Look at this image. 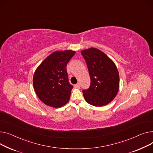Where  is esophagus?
<instances>
[{"mask_svg": "<svg viewBox=\"0 0 153 153\" xmlns=\"http://www.w3.org/2000/svg\"><path fill=\"white\" fill-rule=\"evenodd\" d=\"M75 86L76 88H79L80 87V84H79V83H77V84H76V85H75Z\"/></svg>", "mask_w": 153, "mask_h": 153, "instance_id": "1", "label": "esophagus"}]
</instances>
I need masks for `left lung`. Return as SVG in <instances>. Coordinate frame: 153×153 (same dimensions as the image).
Returning <instances> with one entry per match:
<instances>
[{
    "label": "left lung",
    "instance_id": "1",
    "mask_svg": "<svg viewBox=\"0 0 153 153\" xmlns=\"http://www.w3.org/2000/svg\"><path fill=\"white\" fill-rule=\"evenodd\" d=\"M91 78V84L83 90L86 101L101 107L110 103L118 93L119 74L114 62L101 51L91 48L81 52Z\"/></svg>",
    "mask_w": 153,
    "mask_h": 153
}]
</instances>
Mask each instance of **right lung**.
Segmentation results:
<instances>
[{"instance_id": "1", "label": "right lung", "mask_w": 153, "mask_h": 153, "mask_svg": "<svg viewBox=\"0 0 153 153\" xmlns=\"http://www.w3.org/2000/svg\"><path fill=\"white\" fill-rule=\"evenodd\" d=\"M75 51H56L36 70L33 87L39 100L47 105L59 108L66 104L73 86L68 82L67 64Z\"/></svg>"}]
</instances>
